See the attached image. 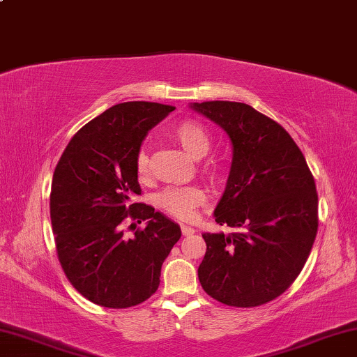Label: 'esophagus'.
<instances>
[{"label":"esophagus","mask_w":357,"mask_h":357,"mask_svg":"<svg viewBox=\"0 0 357 357\" xmlns=\"http://www.w3.org/2000/svg\"><path fill=\"white\" fill-rule=\"evenodd\" d=\"M181 233L184 234V236H192L193 233H195V229L192 227H187V225H181Z\"/></svg>","instance_id":"obj_1"}]
</instances>
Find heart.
I'll return each mask as SVG.
<instances>
[{
    "mask_svg": "<svg viewBox=\"0 0 357 357\" xmlns=\"http://www.w3.org/2000/svg\"><path fill=\"white\" fill-rule=\"evenodd\" d=\"M174 142L183 148L193 159H202L213 146V135L204 124L197 119H184L173 126L168 132ZM135 174L140 183L148 181L151 176V157L144 148H140L135 154ZM202 173L208 179L217 183L222 178V165L219 160L208 159L202 164ZM208 202V195L200 185L172 187L157 195V204L179 220L190 222L197 217L198 208Z\"/></svg>",
    "mask_w": 357,
    "mask_h": 357,
    "instance_id": "b5f03b06",
    "label": "heart"
}]
</instances>
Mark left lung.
I'll return each instance as SVG.
<instances>
[{"label": "left lung", "instance_id": "left-lung-1", "mask_svg": "<svg viewBox=\"0 0 357 357\" xmlns=\"http://www.w3.org/2000/svg\"><path fill=\"white\" fill-rule=\"evenodd\" d=\"M227 132L233 162L215 222L234 233H204L198 279L231 307L263 305L293 285L318 231V193L305 157L274 119L247 104L192 105Z\"/></svg>", "mask_w": 357, "mask_h": 357}]
</instances>
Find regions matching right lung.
<instances>
[{
    "label": "right lung",
    "instance_id": "1",
    "mask_svg": "<svg viewBox=\"0 0 357 357\" xmlns=\"http://www.w3.org/2000/svg\"><path fill=\"white\" fill-rule=\"evenodd\" d=\"M174 107L123 102L89 121L72 137L53 173L50 219L58 259L78 293L108 309H128L159 288L164 259L181 228L134 203L142 195L135 154L148 130ZM126 218L147 222L128 238Z\"/></svg>",
    "mask_w": 357,
    "mask_h": 357
}]
</instances>
